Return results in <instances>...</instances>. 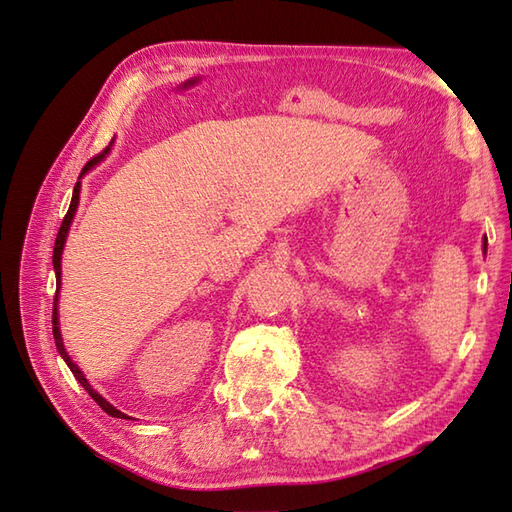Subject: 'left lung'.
<instances>
[{
    "label": "left lung",
    "mask_w": 512,
    "mask_h": 512,
    "mask_svg": "<svg viewBox=\"0 0 512 512\" xmlns=\"http://www.w3.org/2000/svg\"><path fill=\"white\" fill-rule=\"evenodd\" d=\"M484 249H486V243H484Z\"/></svg>",
    "instance_id": "obj_1"
}]
</instances>
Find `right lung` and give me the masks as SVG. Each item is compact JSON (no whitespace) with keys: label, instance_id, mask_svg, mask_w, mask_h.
Masks as SVG:
<instances>
[{"label":"right lung","instance_id":"add662e5","mask_svg":"<svg viewBox=\"0 0 512 512\" xmlns=\"http://www.w3.org/2000/svg\"><path fill=\"white\" fill-rule=\"evenodd\" d=\"M108 150H110V145L103 152H99L97 156H92V159L83 165V170H81V174L83 172H88L90 168H95V165L103 159V156L108 154ZM79 181H77V185H75V190H72V201H70V207H68V212H66V216H64V221H61V227H59V234H57V238H55V249H52V267H55V276H57V294H59V285H61V252H64V243H66V236H68V229H70V223H72V216H75V210H77V203H79ZM57 294H55V307H52V336H55V344H57V351L61 353V358L66 360V364H68V369L72 371V375H75V378L79 380V384L83 389H86L88 393H90V398L95 400L103 411H106L108 415H112V417H121V420H125V413H121L117 406H112L106 398H103V395H99L95 389L90 387L88 384V380L83 378V373L79 371V367L75 362L70 360V356H68V351H66V347H64V340H61V331H59V314H57ZM130 420V417H128Z\"/></svg>","mask_w":512,"mask_h":512}]
</instances>
